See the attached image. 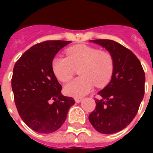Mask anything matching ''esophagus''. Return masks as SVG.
<instances>
[{"mask_svg": "<svg viewBox=\"0 0 153 153\" xmlns=\"http://www.w3.org/2000/svg\"><path fill=\"white\" fill-rule=\"evenodd\" d=\"M74 100H75V102H76L77 103H79V102L82 100V98H74Z\"/></svg>", "mask_w": 153, "mask_h": 153, "instance_id": "obj_1", "label": "esophagus"}]
</instances>
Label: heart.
Listing matches in <instances>:
<instances>
[{
  "label": "heart",
  "instance_id": "obj_1",
  "mask_svg": "<svg viewBox=\"0 0 153 153\" xmlns=\"http://www.w3.org/2000/svg\"><path fill=\"white\" fill-rule=\"evenodd\" d=\"M66 55L67 58H54L51 67L56 79L62 82L69 81L76 70H79L81 76L65 86L67 95L82 97L92 90L94 85L102 87L110 81L114 71V59L109 51L79 44L67 48Z\"/></svg>",
  "mask_w": 153,
  "mask_h": 153
}]
</instances>
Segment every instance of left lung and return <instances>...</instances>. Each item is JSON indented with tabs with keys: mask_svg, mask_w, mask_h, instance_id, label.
Instances as JSON below:
<instances>
[{
	"mask_svg": "<svg viewBox=\"0 0 153 153\" xmlns=\"http://www.w3.org/2000/svg\"><path fill=\"white\" fill-rule=\"evenodd\" d=\"M106 48L114 59L110 82L98 92L89 121L96 130L111 134L125 128L137 114L145 94V75L140 60L129 49L111 39L91 40Z\"/></svg>",
	"mask_w": 153,
	"mask_h": 153,
	"instance_id": "1",
	"label": "left lung"
}]
</instances>
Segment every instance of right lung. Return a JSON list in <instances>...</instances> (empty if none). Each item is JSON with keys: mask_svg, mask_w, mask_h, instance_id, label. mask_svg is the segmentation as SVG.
Instances as JSON below:
<instances>
[{"mask_svg": "<svg viewBox=\"0 0 153 153\" xmlns=\"http://www.w3.org/2000/svg\"><path fill=\"white\" fill-rule=\"evenodd\" d=\"M71 41L47 40L36 44L16 61L12 77L16 106L24 122L39 133H51L64 123L74 98L61 94L53 73L56 53Z\"/></svg>", "mask_w": 153, "mask_h": 153, "instance_id": "1", "label": "right lung"}]
</instances>
